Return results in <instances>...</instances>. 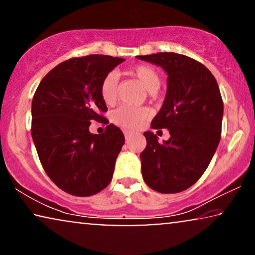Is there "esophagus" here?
Returning <instances> with one entry per match:
<instances>
[{
    "mask_svg": "<svg viewBox=\"0 0 255 255\" xmlns=\"http://www.w3.org/2000/svg\"><path fill=\"white\" fill-rule=\"evenodd\" d=\"M123 132H124V135H125V138H127V139L132 134V131H130V130H124Z\"/></svg>",
    "mask_w": 255,
    "mask_h": 255,
    "instance_id": "1",
    "label": "esophagus"
}]
</instances>
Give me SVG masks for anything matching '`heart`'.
Segmentation results:
<instances>
[{
	"label": "heart",
	"instance_id": "1",
	"mask_svg": "<svg viewBox=\"0 0 255 255\" xmlns=\"http://www.w3.org/2000/svg\"><path fill=\"white\" fill-rule=\"evenodd\" d=\"M128 73L140 82V85L149 93H154L160 87V75L151 66L137 65L128 69ZM117 78L110 73L101 83V97L103 102L110 106L117 99ZM149 117V110L146 108H132L128 106L120 107L113 113V122L127 128H137L142 122Z\"/></svg>",
	"mask_w": 255,
	"mask_h": 255
}]
</instances>
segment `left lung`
<instances>
[{
	"label": "left lung",
	"instance_id": "8db88e82",
	"mask_svg": "<svg viewBox=\"0 0 255 255\" xmlns=\"http://www.w3.org/2000/svg\"><path fill=\"white\" fill-rule=\"evenodd\" d=\"M165 69L167 94L152 128H167L160 144L146 131L141 173L146 184L162 194H175L196 183L208 168L221 140L223 100L218 83L203 64L173 52L138 55Z\"/></svg>",
	"mask_w": 255,
	"mask_h": 255
}]
</instances>
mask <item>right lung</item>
I'll return each mask as SVG.
<instances>
[{"mask_svg": "<svg viewBox=\"0 0 255 255\" xmlns=\"http://www.w3.org/2000/svg\"><path fill=\"white\" fill-rule=\"evenodd\" d=\"M123 61L101 54L68 59L44 76L33 95L31 134L41 166L74 196L100 193L113 179L123 132L109 124L102 134H92L89 125L106 123L101 83Z\"/></svg>", "mask_w": 255, "mask_h": 255, "instance_id": "obj_1", "label": "right lung"}]
</instances>
